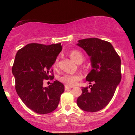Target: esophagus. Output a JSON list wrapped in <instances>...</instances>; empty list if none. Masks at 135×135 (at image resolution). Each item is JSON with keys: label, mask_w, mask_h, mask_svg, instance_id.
Returning <instances> with one entry per match:
<instances>
[{"label": "esophagus", "mask_w": 135, "mask_h": 135, "mask_svg": "<svg viewBox=\"0 0 135 135\" xmlns=\"http://www.w3.org/2000/svg\"><path fill=\"white\" fill-rule=\"evenodd\" d=\"M70 88H72V87H69V86H65V90L66 91V90H68V89H70Z\"/></svg>", "instance_id": "esophagus-1"}]
</instances>
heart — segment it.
<instances>
[{
  "instance_id": "b5f03b06",
  "label": "heart",
  "mask_w": 135,
  "mask_h": 135,
  "mask_svg": "<svg viewBox=\"0 0 135 135\" xmlns=\"http://www.w3.org/2000/svg\"><path fill=\"white\" fill-rule=\"evenodd\" d=\"M70 58L73 59L75 62L77 63H81L84 60V56L81 52L79 50H74L71 51L69 53ZM54 67L56 69L58 66V58H56L55 60V62L53 64ZM82 77L80 75H77V74H65L63 75L62 76L60 77L59 80L61 83L65 84L66 86H69V87H72V86H75L79 80H81Z\"/></svg>"
}]
</instances>
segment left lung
Returning a JSON list of instances; mask_svg holds the SVG:
<instances>
[{"mask_svg": "<svg viewBox=\"0 0 135 135\" xmlns=\"http://www.w3.org/2000/svg\"><path fill=\"white\" fill-rule=\"evenodd\" d=\"M77 45L91 56L93 69L86 80L93 84L82 87L77 104L86 112H98L109 103L121 80L120 56L109 42L100 38L81 39Z\"/></svg>", "mask_w": 135, "mask_h": 135, "instance_id": "obj_1", "label": "left lung"}]
</instances>
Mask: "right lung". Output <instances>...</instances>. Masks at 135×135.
<instances>
[{
  "label": "right lung",
  "mask_w": 135,
  "mask_h": 135,
  "mask_svg": "<svg viewBox=\"0 0 135 135\" xmlns=\"http://www.w3.org/2000/svg\"><path fill=\"white\" fill-rule=\"evenodd\" d=\"M61 50V43L49 46L31 43L17 52L12 67L15 89L25 105L35 113L46 114L55 110L64 92V85L58 80L43 88L44 80L54 79L51 66Z\"/></svg>",
  "instance_id": "obj_1"
}]
</instances>
